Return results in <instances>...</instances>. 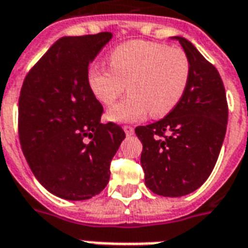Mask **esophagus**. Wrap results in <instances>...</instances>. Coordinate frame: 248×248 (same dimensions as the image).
Segmentation results:
<instances>
[{
	"instance_id": "obj_1",
	"label": "esophagus",
	"mask_w": 248,
	"mask_h": 248,
	"mask_svg": "<svg viewBox=\"0 0 248 248\" xmlns=\"http://www.w3.org/2000/svg\"><path fill=\"white\" fill-rule=\"evenodd\" d=\"M124 130L126 135H133L134 134V127L133 126H124Z\"/></svg>"
}]
</instances>
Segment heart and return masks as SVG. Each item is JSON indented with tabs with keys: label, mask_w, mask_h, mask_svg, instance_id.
<instances>
[{
	"label": "heart",
	"mask_w": 248,
	"mask_h": 248,
	"mask_svg": "<svg viewBox=\"0 0 248 248\" xmlns=\"http://www.w3.org/2000/svg\"><path fill=\"white\" fill-rule=\"evenodd\" d=\"M191 77V62L181 47L133 41L110 53V66L93 65L87 71L90 90L102 105H111L126 89L129 95L108 110L118 124L138 122L150 113L165 117L181 102Z\"/></svg>",
	"instance_id": "b5f03b06"
}]
</instances>
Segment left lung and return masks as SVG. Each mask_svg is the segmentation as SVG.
Wrapping results in <instances>:
<instances>
[{
    "label": "left lung",
    "mask_w": 248,
    "mask_h": 248,
    "mask_svg": "<svg viewBox=\"0 0 248 248\" xmlns=\"http://www.w3.org/2000/svg\"><path fill=\"white\" fill-rule=\"evenodd\" d=\"M191 62L185 95L158 122L138 126L145 183L162 197H183L206 182L223 143L229 106L215 66L186 38L175 37Z\"/></svg>",
    "instance_id": "8db88e82"
}]
</instances>
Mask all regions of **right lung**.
<instances>
[{
    "instance_id": "1",
    "label": "right lung",
    "mask_w": 248,
    "mask_h": 248,
    "mask_svg": "<svg viewBox=\"0 0 248 248\" xmlns=\"http://www.w3.org/2000/svg\"><path fill=\"white\" fill-rule=\"evenodd\" d=\"M111 33L62 37L25 77L18 101L22 153L38 182L69 201L97 195L124 140L114 122L101 124L103 108L89 87V63Z\"/></svg>"
}]
</instances>
